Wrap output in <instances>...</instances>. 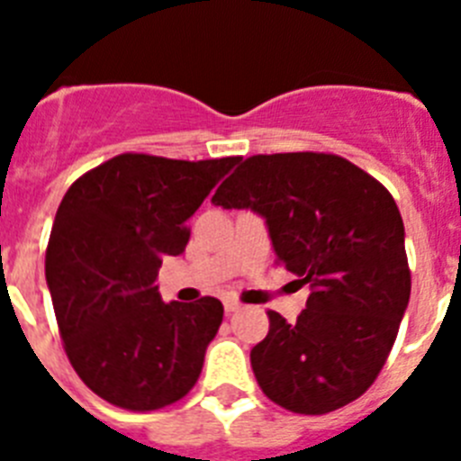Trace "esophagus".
<instances>
[{"instance_id": "1", "label": "esophagus", "mask_w": 461, "mask_h": 461, "mask_svg": "<svg viewBox=\"0 0 461 461\" xmlns=\"http://www.w3.org/2000/svg\"><path fill=\"white\" fill-rule=\"evenodd\" d=\"M223 309H226V313H235L242 309V304H240L238 300H226V303H223Z\"/></svg>"}]
</instances>
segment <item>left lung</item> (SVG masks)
<instances>
[{"instance_id": "left-lung-1", "label": "left lung", "mask_w": 461, "mask_h": 461, "mask_svg": "<svg viewBox=\"0 0 461 461\" xmlns=\"http://www.w3.org/2000/svg\"><path fill=\"white\" fill-rule=\"evenodd\" d=\"M212 203L266 219L276 263L312 291L295 323L267 312L270 332L251 348L266 397L323 415L367 393L411 295L404 221L390 191L337 154H256Z\"/></svg>"}]
</instances>
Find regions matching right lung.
Masks as SVG:
<instances>
[{"mask_svg":"<svg viewBox=\"0 0 461 461\" xmlns=\"http://www.w3.org/2000/svg\"><path fill=\"white\" fill-rule=\"evenodd\" d=\"M238 161L126 152L64 194L46 281L68 362L113 406L164 409L201 376L223 304L217 297L166 304L154 281L164 256L185 251L186 219Z\"/></svg>","mask_w":461,"mask_h":461,"instance_id":"add662e5","label":"right lung"}]
</instances>
